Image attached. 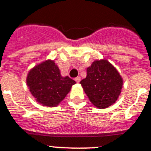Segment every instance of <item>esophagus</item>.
Returning <instances> with one entry per match:
<instances>
[{
    "label": "esophagus",
    "mask_w": 151,
    "mask_h": 151,
    "mask_svg": "<svg viewBox=\"0 0 151 151\" xmlns=\"http://www.w3.org/2000/svg\"><path fill=\"white\" fill-rule=\"evenodd\" d=\"M74 80H75V81L77 83H79L81 81V78L80 77H77V78H74Z\"/></svg>",
    "instance_id": "esophagus-1"
}]
</instances>
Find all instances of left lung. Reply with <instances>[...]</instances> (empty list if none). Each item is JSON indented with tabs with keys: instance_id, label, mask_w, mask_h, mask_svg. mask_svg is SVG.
Here are the masks:
<instances>
[{
	"instance_id": "8db88e82",
	"label": "left lung",
	"mask_w": 151,
	"mask_h": 151,
	"mask_svg": "<svg viewBox=\"0 0 151 151\" xmlns=\"http://www.w3.org/2000/svg\"><path fill=\"white\" fill-rule=\"evenodd\" d=\"M122 77L106 59L96 60L87 68V77L80 82L91 103L99 109L116 102L122 88Z\"/></svg>"
}]
</instances>
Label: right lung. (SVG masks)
<instances>
[{
	"label": "right lung",
	"mask_w": 151,
	"mask_h": 151,
	"mask_svg": "<svg viewBox=\"0 0 151 151\" xmlns=\"http://www.w3.org/2000/svg\"><path fill=\"white\" fill-rule=\"evenodd\" d=\"M27 83L38 103L46 106H55L66 97L76 82L67 76L62 77L54 61L47 60L29 71Z\"/></svg>",
	"instance_id": "obj_1"
}]
</instances>
